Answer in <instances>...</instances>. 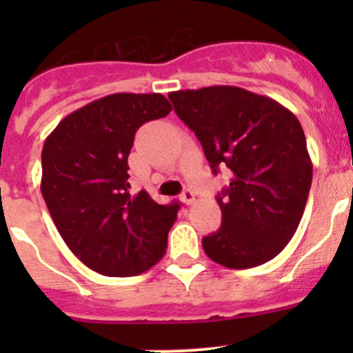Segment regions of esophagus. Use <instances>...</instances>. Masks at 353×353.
<instances>
[{
  "label": "esophagus",
  "instance_id": "esophagus-1",
  "mask_svg": "<svg viewBox=\"0 0 353 353\" xmlns=\"http://www.w3.org/2000/svg\"><path fill=\"white\" fill-rule=\"evenodd\" d=\"M194 199H196V196H194V193L191 190H184L183 194H181V201H183L184 205H193Z\"/></svg>",
  "mask_w": 353,
  "mask_h": 353
}]
</instances>
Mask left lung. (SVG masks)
Returning a JSON list of instances; mask_svg holds the SVG:
<instances>
[{
  "mask_svg": "<svg viewBox=\"0 0 353 353\" xmlns=\"http://www.w3.org/2000/svg\"><path fill=\"white\" fill-rule=\"evenodd\" d=\"M169 99L213 174L230 172L216 196L222 225L203 237L206 256L232 270L273 259L294 237L312 183L299 119L273 99L230 85L170 92Z\"/></svg>",
  "mask_w": 353,
  "mask_h": 353,
  "instance_id": "left-lung-1",
  "label": "left lung"
}]
</instances>
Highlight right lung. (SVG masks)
Masks as SVG:
<instances>
[{"label": "right lung", "instance_id": "right-lung-1", "mask_svg": "<svg viewBox=\"0 0 353 353\" xmlns=\"http://www.w3.org/2000/svg\"><path fill=\"white\" fill-rule=\"evenodd\" d=\"M172 110L162 94H112L65 119L46 138L41 191L74 256L105 276H133L163 258L179 205L130 193L134 133Z\"/></svg>", "mask_w": 353, "mask_h": 353}]
</instances>
